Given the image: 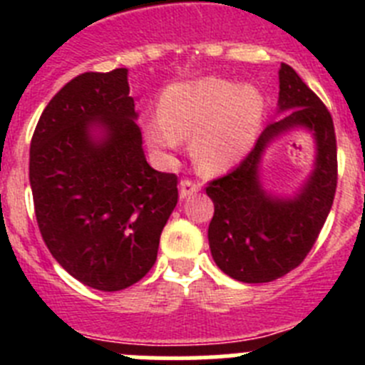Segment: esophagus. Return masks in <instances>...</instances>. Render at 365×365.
Instances as JSON below:
<instances>
[{
  "label": "esophagus",
  "instance_id": "obj_1",
  "mask_svg": "<svg viewBox=\"0 0 365 365\" xmlns=\"http://www.w3.org/2000/svg\"><path fill=\"white\" fill-rule=\"evenodd\" d=\"M195 192H199V185L197 182H193L190 179H182L179 185V197L180 199H186L190 195H193Z\"/></svg>",
  "mask_w": 365,
  "mask_h": 365
}]
</instances>
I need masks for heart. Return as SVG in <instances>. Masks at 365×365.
<instances>
[{"label":"heart","instance_id":"1","mask_svg":"<svg viewBox=\"0 0 365 365\" xmlns=\"http://www.w3.org/2000/svg\"><path fill=\"white\" fill-rule=\"evenodd\" d=\"M265 102L254 87L222 78H201L170 86L160 96L159 117L144 124L148 143L159 153L192 138L199 170L219 173L241 159L263 122Z\"/></svg>","mask_w":365,"mask_h":365}]
</instances>
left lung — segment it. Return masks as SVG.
I'll return each mask as SVG.
<instances>
[{
    "label": "left lung",
    "instance_id": "left-lung-1",
    "mask_svg": "<svg viewBox=\"0 0 365 365\" xmlns=\"http://www.w3.org/2000/svg\"><path fill=\"white\" fill-rule=\"evenodd\" d=\"M278 104L285 115L261 131L240 166L206 186L214 202L208 227L212 257L222 272L243 283L272 282L296 269L318 240L336 192L333 117L287 63L279 69ZM298 125L315 135V172L296 198H272L257 175L260 155L270 140Z\"/></svg>",
    "mask_w": 365,
    "mask_h": 365
}]
</instances>
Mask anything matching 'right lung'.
<instances>
[{
    "instance_id": "1",
    "label": "right lung",
    "mask_w": 365,
    "mask_h": 365,
    "mask_svg": "<svg viewBox=\"0 0 365 365\" xmlns=\"http://www.w3.org/2000/svg\"><path fill=\"white\" fill-rule=\"evenodd\" d=\"M135 118L128 69L83 73L53 96L31 140L41 237L96 291H122L150 272L179 199L175 173L148 164Z\"/></svg>"
}]
</instances>
